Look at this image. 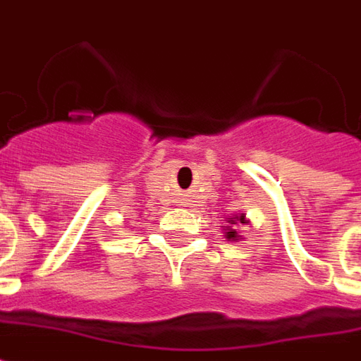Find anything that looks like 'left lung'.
<instances>
[{"label": "left lung", "mask_w": 361, "mask_h": 361, "mask_svg": "<svg viewBox=\"0 0 361 361\" xmlns=\"http://www.w3.org/2000/svg\"><path fill=\"white\" fill-rule=\"evenodd\" d=\"M226 224L227 226H221L224 227V237H226L227 241H239V239H241V235L237 233V226H245V224H249V219L245 217V214H239V216L226 217Z\"/></svg>", "instance_id": "8db88e82"}]
</instances>
